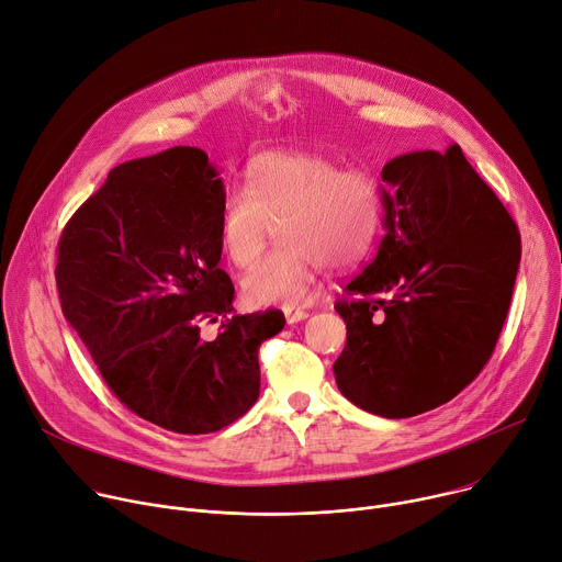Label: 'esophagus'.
Returning <instances> with one entry per match:
<instances>
[{"instance_id": "obj_1", "label": "esophagus", "mask_w": 562, "mask_h": 562, "mask_svg": "<svg viewBox=\"0 0 562 562\" xmlns=\"http://www.w3.org/2000/svg\"><path fill=\"white\" fill-rule=\"evenodd\" d=\"M283 315H285V322H288V324H299V322L307 319L305 310H294V307H285Z\"/></svg>"}]
</instances>
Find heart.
<instances>
[{
    "label": "heart",
    "instance_id": "obj_1",
    "mask_svg": "<svg viewBox=\"0 0 562 562\" xmlns=\"http://www.w3.org/2000/svg\"><path fill=\"white\" fill-rule=\"evenodd\" d=\"M384 216L378 180L344 169L317 151H263L245 169V192H229L218 212V236L234 266L252 261L279 223V245L243 274L255 305H303L322 266L359 263L375 243Z\"/></svg>",
    "mask_w": 562,
    "mask_h": 562
}]
</instances>
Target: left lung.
I'll return each instance as SVG.
<instances>
[{
    "label": "left lung",
    "mask_w": 562,
    "mask_h": 562,
    "mask_svg": "<svg viewBox=\"0 0 562 562\" xmlns=\"http://www.w3.org/2000/svg\"><path fill=\"white\" fill-rule=\"evenodd\" d=\"M384 238L335 303L348 339L335 380L389 419L438 408L488 361L514 294L520 234L458 145L382 169Z\"/></svg>",
    "instance_id": "left-lung-1"
}]
</instances>
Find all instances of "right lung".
<instances>
[{"mask_svg": "<svg viewBox=\"0 0 562 562\" xmlns=\"http://www.w3.org/2000/svg\"><path fill=\"white\" fill-rule=\"evenodd\" d=\"M225 187L203 149L171 147L122 162L57 243L65 319L113 395L167 430L203 435L259 397V346L283 330L279 310L236 315L218 268ZM218 323L216 340L200 337Z\"/></svg>", "mask_w": 562, "mask_h": 562, "instance_id": "1", "label": "right lung"}]
</instances>
